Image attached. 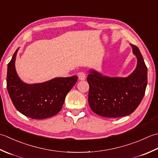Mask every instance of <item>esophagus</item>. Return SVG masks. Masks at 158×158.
Masks as SVG:
<instances>
[{
  "label": "esophagus",
  "instance_id": "esophagus-1",
  "mask_svg": "<svg viewBox=\"0 0 158 158\" xmlns=\"http://www.w3.org/2000/svg\"><path fill=\"white\" fill-rule=\"evenodd\" d=\"M78 76L80 80H85L86 79V74L84 72H79Z\"/></svg>",
  "mask_w": 158,
  "mask_h": 158
}]
</instances>
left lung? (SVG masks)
I'll return each mask as SVG.
<instances>
[{"label":"left lung","instance_id":"1","mask_svg":"<svg viewBox=\"0 0 158 158\" xmlns=\"http://www.w3.org/2000/svg\"><path fill=\"white\" fill-rule=\"evenodd\" d=\"M137 65L127 77H110L90 69L89 104L91 110L104 117H125L140 104L147 85V67L139 49L130 44Z\"/></svg>","mask_w":158,"mask_h":158}]
</instances>
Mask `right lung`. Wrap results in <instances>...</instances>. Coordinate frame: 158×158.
<instances>
[{"label": "right lung", "instance_id": "obj_1", "mask_svg": "<svg viewBox=\"0 0 158 158\" xmlns=\"http://www.w3.org/2000/svg\"><path fill=\"white\" fill-rule=\"evenodd\" d=\"M19 48L7 65V89L17 110L27 117L44 119L60 111L67 93L78 80L77 76L55 78L42 83L27 84L19 78L15 62Z\"/></svg>", "mask_w": 158, "mask_h": 158}]
</instances>
